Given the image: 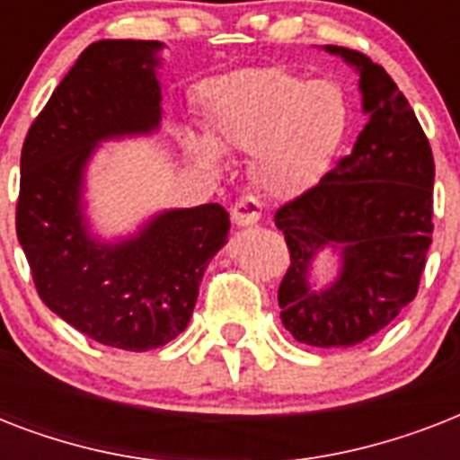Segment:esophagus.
I'll list each match as a JSON object with an SVG mask.
<instances>
[{
	"label": "esophagus",
	"instance_id": "34e87169",
	"mask_svg": "<svg viewBox=\"0 0 460 460\" xmlns=\"http://www.w3.org/2000/svg\"><path fill=\"white\" fill-rule=\"evenodd\" d=\"M262 217V205H260L258 198L252 195H243L241 200L231 208V219L236 226H252V224L260 222Z\"/></svg>",
	"mask_w": 460,
	"mask_h": 460
}]
</instances>
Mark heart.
I'll list each match as a JSON object with an SVG mask.
<instances>
[{
  "instance_id": "1",
  "label": "heart",
  "mask_w": 460,
  "mask_h": 460,
  "mask_svg": "<svg viewBox=\"0 0 460 460\" xmlns=\"http://www.w3.org/2000/svg\"><path fill=\"white\" fill-rule=\"evenodd\" d=\"M200 100L205 138L181 133L188 157L217 169V153H252V181L281 200L324 176L350 124L349 100L336 83L305 81L281 66L224 75Z\"/></svg>"
}]
</instances>
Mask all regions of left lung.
<instances>
[{
  "label": "left lung",
  "instance_id": "obj_1",
  "mask_svg": "<svg viewBox=\"0 0 460 460\" xmlns=\"http://www.w3.org/2000/svg\"><path fill=\"white\" fill-rule=\"evenodd\" d=\"M324 52L356 68L365 126L349 157L274 215L291 252L279 307L296 341L346 349L382 332L418 294L432 243L435 159L385 68L346 47ZM324 252L340 267L320 288L312 262Z\"/></svg>",
  "mask_w": 460,
  "mask_h": 460
}]
</instances>
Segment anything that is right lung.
Returning <instances> with one entry per match:
<instances>
[{
    "mask_svg": "<svg viewBox=\"0 0 460 460\" xmlns=\"http://www.w3.org/2000/svg\"><path fill=\"white\" fill-rule=\"evenodd\" d=\"M162 47L93 42L32 121L21 153L16 234L40 298L111 349H159L188 327L202 274L231 226L217 202L162 209L111 241L90 226L85 176L97 147L162 126Z\"/></svg>",
    "mask_w": 460,
    "mask_h": 460,
    "instance_id": "right-lung-1",
    "label": "right lung"
}]
</instances>
